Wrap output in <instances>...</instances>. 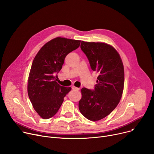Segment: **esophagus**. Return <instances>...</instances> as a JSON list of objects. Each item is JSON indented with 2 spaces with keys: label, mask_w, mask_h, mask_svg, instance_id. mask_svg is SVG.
Returning a JSON list of instances; mask_svg holds the SVG:
<instances>
[{
  "label": "esophagus",
  "mask_w": 154,
  "mask_h": 154,
  "mask_svg": "<svg viewBox=\"0 0 154 154\" xmlns=\"http://www.w3.org/2000/svg\"><path fill=\"white\" fill-rule=\"evenodd\" d=\"M72 89H73V90H76V91H78V90H79V88H76V87H75V86H72Z\"/></svg>",
  "instance_id": "34e87169"
}]
</instances>
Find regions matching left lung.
<instances>
[{
	"instance_id": "left-lung-1",
	"label": "left lung",
	"mask_w": 154,
	"mask_h": 154,
	"mask_svg": "<svg viewBox=\"0 0 154 154\" xmlns=\"http://www.w3.org/2000/svg\"><path fill=\"white\" fill-rule=\"evenodd\" d=\"M80 47L99 76L93 91L81 89L79 109L88 119L97 121L109 115L121 100L124 85L123 63L119 53L109 44L82 41Z\"/></svg>"
}]
</instances>
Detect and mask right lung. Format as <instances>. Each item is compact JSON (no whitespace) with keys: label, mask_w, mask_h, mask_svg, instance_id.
Returning <instances> with one entry per match:
<instances>
[{"label":"right lung","mask_w":154,"mask_h":154,"mask_svg":"<svg viewBox=\"0 0 154 154\" xmlns=\"http://www.w3.org/2000/svg\"><path fill=\"white\" fill-rule=\"evenodd\" d=\"M81 40L57 37L38 51L33 61L27 91L35 111L43 119L55 115L71 87L60 86L54 74L61 70L68 53L79 47Z\"/></svg>","instance_id":"1"}]
</instances>
